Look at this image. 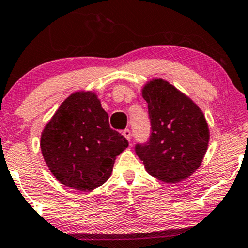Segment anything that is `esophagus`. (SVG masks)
Listing matches in <instances>:
<instances>
[{"mask_svg": "<svg viewBox=\"0 0 248 248\" xmlns=\"http://www.w3.org/2000/svg\"><path fill=\"white\" fill-rule=\"evenodd\" d=\"M122 135H124L128 141H130V136H132V134H130L129 129H124V132H122Z\"/></svg>", "mask_w": 248, "mask_h": 248, "instance_id": "1", "label": "esophagus"}]
</instances>
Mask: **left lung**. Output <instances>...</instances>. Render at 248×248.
<instances>
[{"instance_id": "left-lung-1", "label": "left lung", "mask_w": 248, "mask_h": 248, "mask_svg": "<svg viewBox=\"0 0 248 248\" xmlns=\"http://www.w3.org/2000/svg\"><path fill=\"white\" fill-rule=\"evenodd\" d=\"M142 96L148 104L152 133L135 153L153 177L178 183L202 164L210 132L203 112L189 96L163 79L144 85Z\"/></svg>"}]
</instances>
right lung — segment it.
Returning <instances> with one entry per match:
<instances>
[{
	"mask_svg": "<svg viewBox=\"0 0 248 248\" xmlns=\"http://www.w3.org/2000/svg\"><path fill=\"white\" fill-rule=\"evenodd\" d=\"M127 147L126 138L109 127L108 114L90 91L65 99L41 136L43 157L52 175L80 191L104 184Z\"/></svg>",
	"mask_w": 248,
	"mask_h": 248,
	"instance_id": "obj_1",
	"label": "right lung"
}]
</instances>
